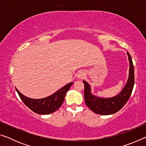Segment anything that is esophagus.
I'll list each match as a JSON object with an SVG mask.
<instances>
[{"label": "esophagus", "mask_w": 146, "mask_h": 146, "mask_svg": "<svg viewBox=\"0 0 146 146\" xmlns=\"http://www.w3.org/2000/svg\"><path fill=\"white\" fill-rule=\"evenodd\" d=\"M85 75V73L83 71H80L78 74V78H82Z\"/></svg>", "instance_id": "obj_1"}]
</instances>
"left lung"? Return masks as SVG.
Wrapping results in <instances>:
<instances>
[{"label": "left lung", "mask_w": 146, "mask_h": 146, "mask_svg": "<svg viewBox=\"0 0 146 146\" xmlns=\"http://www.w3.org/2000/svg\"><path fill=\"white\" fill-rule=\"evenodd\" d=\"M129 62V78L126 84L118 95L111 98H100L93 95L91 92L89 84L83 80L84 84V100L88 107L97 114L102 115H112L121 110L129 100L135 84L134 66L131 56L127 52Z\"/></svg>", "instance_id": "8db88e82"}]
</instances>
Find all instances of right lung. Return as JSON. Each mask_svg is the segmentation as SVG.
Wrapping results in <instances>:
<instances>
[{
	"instance_id": "obj_1",
	"label": "right lung",
	"mask_w": 146,
	"mask_h": 146,
	"mask_svg": "<svg viewBox=\"0 0 146 146\" xmlns=\"http://www.w3.org/2000/svg\"><path fill=\"white\" fill-rule=\"evenodd\" d=\"M73 82H70L56 91L53 95L41 99H33L23 95L15 88L21 99L27 107L39 115H48L55 112L64 102L66 94Z\"/></svg>"
}]
</instances>
